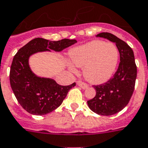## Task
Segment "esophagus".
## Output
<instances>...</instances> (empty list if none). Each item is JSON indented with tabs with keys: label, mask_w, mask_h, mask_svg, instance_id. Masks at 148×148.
<instances>
[{
	"label": "esophagus",
	"mask_w": 148,
	"mask_h": 148,
	"mask_svg": "<svg viewBox=\"0 0 148 148\" xmlns=\"http://www.w3.org/2000/svg\"><path fill=\"white\" fill-rule=\"evenodd\" d=\"M77 85L78 86H80L83 89H87L88 88V85L87 84H85V83H84V82H81V81H78V82H77Z\"/></svg>",
	"instance_id": "1"
}]
</instances>
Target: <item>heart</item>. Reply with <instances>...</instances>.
<instances>
[{
	"label": "heart",
	"instance_id": "heart-1",
	"mask_svg": "<svg viewBox=\"0 0 148 148\" xmlns=\"http://www.w3.org/2000/svg\"><path fill=\"white\" fill-rule=\"evenodd\" d=\"M70 60L74 66L83 67L84 79L94 84H101L113 76L119 62V50L112 42L93 40L70 50ZM71 71H75L72 65Z\"/></svg>",
	"mask_w": 148,
	"mask_h": 148
}]
</instances>
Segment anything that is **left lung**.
Here are the masks:
<instances>
[{"instance_id": "obj_1", "label": "left lung", "mask_w": 148, "mask_h": 148, "mask_svg": "<svg viewBox=\"0 0 148 148\" xmlns=\"http://www.w3.org/2000/svg\"><path fill=\"white\" fill-rule=\"evenodd\" d=\"M96 36L116 43L120 62L112 78L104 84L93 86L96 95L88 101V106L97 114L112 116L121 111L129 103L137 78V66L134 51L128 44L109 32H101Z\"/></svg>"}]
</instances>
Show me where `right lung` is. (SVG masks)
Instances as JSON below:
<instances>
[{
	"label": "right lung",
	"instance_id": "right-lung-1",
	"mask_svg": "<svg viewBox=\"0 0 148 148\" xmlns=\"http://www.w3.org/2000/svg\"><path fill=\"white\" fill-rule=\"evenodd\" d=\"M75 39L49 41L36 38L21 47L14 55L10 69V84L18 103L28 112L46 115L62 104L70 90L76 83L62 86L53 79L40 77L32 71L29 59L38 52H60L76 43Z\"/></svg>",
	"mask_w": 148,
	"mask_h": 148
}]
</instances>
